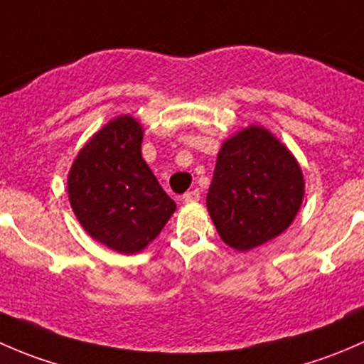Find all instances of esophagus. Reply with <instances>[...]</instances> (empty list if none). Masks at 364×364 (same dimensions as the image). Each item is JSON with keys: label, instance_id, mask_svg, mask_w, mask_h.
Here are the masks:
<instances>
[{"label": "esophagus", "instance_id": "obj_1", "mask_svg": "<svg viewBox=\"0 0 364 364\" xmlns=\"http://www.w3.org/2000/svg\"><path fill=\"white\" fill-rule=\"evenodd\" d=\"M199 199H200L199 188L188 190V192H186L185 196H183V200H185V203H197V200H199Z\"/></svg>", "mask_w": 364, "mask_h": 364}]
</instances>
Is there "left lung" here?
Here are the masks:
<instances>
[{"mask_svg": "<svg viewBox=\"0 0 364 364\" xmlns=\"http://www.w3.org/2000/svg\"><path fill=\"white\" fill-rule=\"evenodd\" d=\"M303 197L296 156L267 128L250 124L223 141L205 205L223 243L248 252L285 232Z\"/></svg>", "mask_w": 364, "mask_h": 364, "instance_id": "left-lung-1", "label": "left lung"}]
</instances>
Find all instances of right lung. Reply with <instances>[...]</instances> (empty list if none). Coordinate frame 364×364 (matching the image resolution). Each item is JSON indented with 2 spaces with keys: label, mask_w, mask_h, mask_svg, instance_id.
I'll return each instance as SVG.
<instances>
[{
  "label": "right lung",
  "mask_w": 364,
  "mask_h": 364,
  "mask_svg": "<svg viewBox=\"0 0 364 364\" xmlns=\"http://www.w3.org/2000/svg\"><path fill=\"white\" fill-rule=\"evenodd\" d=\"M144 128L117 116L77 153L68 172V200L82 229L124 255L144 250L176 211L141 153Z\"/></svg>",
  "instance_id": "1"
}]
</instances>
